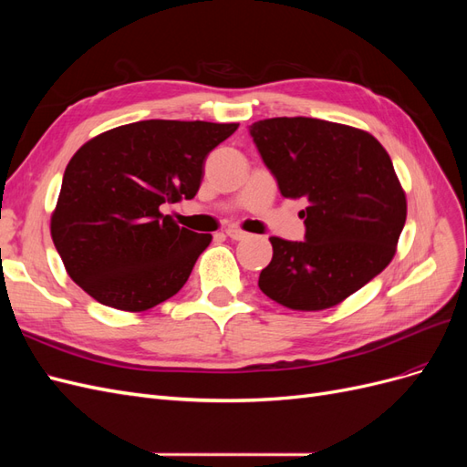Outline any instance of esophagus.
I'll return each instance as SVG.
<instances>
[{
  "instance_id": "obj_1",
  "label": "esophagus",
  "mask_w": 467,
  "mask_h": 467,
  "mask_svg": "<svg viewBox=\"0 0 467 467\" xmlns=\"http://www.w3.org/2000/svg\"><path fill=\"white\" fill-rule=\"evenodd\" d=\"M225 235L234 239V242H242V239H245L249 234H245L244 230H239V228H228V230H225Z\"/></svg>"
}]
</instances>
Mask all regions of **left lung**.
Returning a JSON list of instances; mask_svg holds the SVG:
<instances>
[{
	"instance_id": "8db88e82",
	"label": "left lung",
	"mask_w": 467,
	"mask_h": 467,
	"mask_svg": "<svg viewBox=\"0 0 467 467\" xmlns=\"http://www.w3.org/2000/svg\"><path fill=\"white\" fill-rule=\"evenodd\" d=\"M280 194L304 199V242L271 237L259 288L280 306L319 312L341 304L391 263L407 201L388 151L347 124L278 117L249 126Z\"/></svg>"
}]
</instances>
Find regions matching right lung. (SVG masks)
<instances>
[{
	"label": "right lung",
	"mask_w": 467,
	"mask_h": 467,
	"mask_svg": "<svg viewBox=\"0 0 467 467\" xmlns=\"http://www.w3.org/2000/svg\"><path fill=\"white\" fill-rule=\"evenodd\" d=\"M237 126L140 120L83 144L50 218L69 278L122 312H146L175 296L212 235L181 228L161 208L194 199L206 155Z\"/></svg>",
	"instance_id": "right-lung-1"
}]
</instances>
